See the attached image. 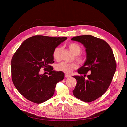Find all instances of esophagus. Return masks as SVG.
Masks as SVG:
<instances>
[{
	"label": "esophagus",
	"instance_id": "34e87169",
	"mask_svg": "<svg viewBox=\"0 0 127 127\" xmlns=\"http://www.w3.org/2000/svg\"><path fill=\"white\" fill-rule=\"evenodd\" d=\"M71 76L70 75H68V74H66L65 75V77L66 78H69Z\"/></svg>",
	"mask_w": 127,
	"mask_h": 127
}]
</instances>
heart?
Segmentation results:
<instances>
[{
	"mask_svg": "<svg viewBox=\"0 0 127 127\" xmlns=\"http://www.w3.org/2000/svg\"><path fill=\"white\" fill-rule=\"evenodd\" d=\"M68 47L70 50L74 53L75 56L76 60L80 64H83L85 62V59L82 56H78L81 52V48L80 46L75 43H70L68 44ZM61 51L62 48L60 47H56L53 51V57L56 60L59 61L61 58ZM78 66L75 63H66L62 62L57 64L56 69L57 70L62 71L66 74H70L72 70H74L77 68Z\"/></svg>",
	"mask_w": 127,
	"mask_h": 127,
	"instance_id": "1",
	"label": "heart"
}]
</instances>
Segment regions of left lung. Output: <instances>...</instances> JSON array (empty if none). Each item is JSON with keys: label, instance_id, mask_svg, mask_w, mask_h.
<instances>
[{"label": "left lung", "instance_id": "left-lung-1", "mask_svg": "<svg viewBox=\"0 0 127 127\" xmlns=\"http://www.w3.org/2000/svg\"><path fill=\"white\" fill-rule=\"evenodd\" d=\"M71 40L80 42L86 49V60L78 73H91L87 79L83 76H73L77 80L73 94L82 101L91 102L100 97L109 88L116 70V60L110 46L102 39L86 35Z\"/></svg>", "mask_w": 127, "mask_h": 127}]
</instances>
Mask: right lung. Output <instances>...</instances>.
Wrapping results in <instances>:
<instances>
[{"instance_id": "right-lung-1", "label": "right lung", "mask_w": 127, "mask_h": 127, "mask_svg": "<svg viewBox=\"0 0 127 127\" xmlns=\"http://www.w3.org/2000/svg\"><path fill=\"white\" fill-rule=\"evenodd\" d=\"M66 37H53L36 35L25 40L11 61V78L16 89L31 102L37 104L48 100L54 94L58 82L64 79L62 71L53 70V51ZM44 67L48 75H41Z\"/></svg>"}]
</instances>
